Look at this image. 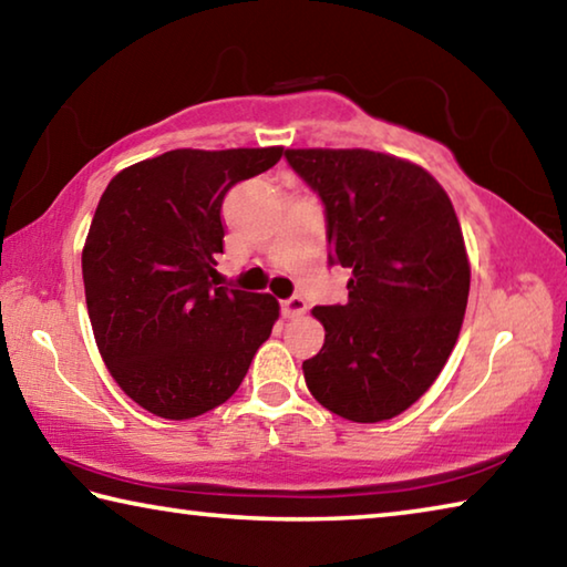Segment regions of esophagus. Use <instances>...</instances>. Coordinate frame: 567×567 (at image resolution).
<instances>
[{
  "instance_id": "esophagus-1",
  "label": "esophagus",
  "mask_w": 567,
  "mask_h": 567,
  "mask_svg": "<svg viewBox=\"0 0 567 567\" xmlns=\"http://www.w3.org/2000/svg\"><path fill=\"white\" fill-rule=\"evenodd\" d=\"M307 312V302L302 300V297L300 295H292L290 297V300H285L282 302V315H285V318H300V315H305Z\"/></svg>"
}]
</instances>
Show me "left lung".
Instances as JSON below:
<instances>
[{"label": "left lung", "mask_w": 567, "mask_h": 567, "mask_svg": "<svg viewBox=\"0 0 567 567\" xmlns=\"http://www.w3.org/2000/svg\"><path fill=\"white\" fill-rule=\"evenodd\" d=\"M328 215L330 262L350 267L348 305L315 307L324 344L302 362L334 415L382 422L437 380L463 328L470 262L443 185L372 150H287Z\"/></svg>", "instance_id": "1"}]
</instances>
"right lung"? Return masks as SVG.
<instances>
[{"label":"right lung","mask_w":567,"mask_h":567,"mask_svg":"<svg viewBox=\"0 0 567 567\" xmlns=\"http://www.w3.org/2000/svg\"><path fill=\"white\" fill-rule=\"evenodd\" d=\"M282 147L172 150L122 169L100 197L82 277L104 364L140 408L189 420L235 395L280 302L215 287L223 199Z\"/></svg>","instance_id":"1"}]
</instances>
